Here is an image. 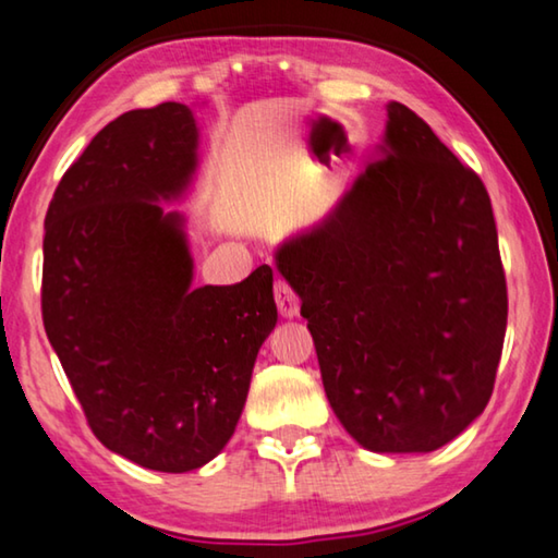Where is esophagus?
Here are the masks:
<instances>
[{"label":"esophagus","mask_w":558,"mask_h":558,"mask_svg":"<svg viewBox=\"0 0 558 558\" xmlns=\"http://www.w3.org/2000/svg\"><path fill=\"white\" fill-rule=\"evenodd\" d=\"M276 305H278L280 317L292 319V317L300 315V300H298L295 292H292L288 282H282V280L276 282Z\"/></svg>","instance_id":"obj_1"}]
</instances>
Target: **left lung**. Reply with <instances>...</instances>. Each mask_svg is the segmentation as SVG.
<instances>
[{
  "mask_svg": "<svg viewBox=\"0 0 558 558\" xmlns=\"http://www.w3.org/2000/svg\"><path fill=\"white\" fill-rule=\"evenodd\" d=\"M379 157L276 251L302 300L327 401L372 452H430L493 396L507 282L487 189L401 102Z\"/></svg>",
  "mask_w": 558,
  "mask_h": 558,
  "instance_id": "obj_1",
  "label": "left lung"
}]
</instances>
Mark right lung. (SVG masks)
<instances>
[{
  "mask_svg": "<svg viewBox=\"0 0 558 558\" xmlns=\"http://www.w3.org/2000/svg\"><path fill=\"white\" fill-rule=\"evenodd\" d=\"M182 102L108 122L46 211V337L108 450L157 472L206 465L231 440L258 349L278 323L272 270L194 288L184 216L196 172Z\"/></svg>",
  "mask_w": 558,
  "mask_h": 558,
  "instance_id": "1",
  "label": "right lung"
}]
</instances>
